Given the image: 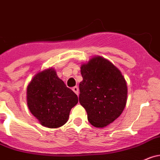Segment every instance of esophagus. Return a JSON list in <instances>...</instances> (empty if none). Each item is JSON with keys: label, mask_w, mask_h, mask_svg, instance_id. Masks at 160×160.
Masks as SVG:
<instances>
[{"label": "esophagus", "mask_w": 160, "mask_h": 160, "mask_svg": "<svg viewBox=\"0 0 160 160\" xmlns=\"http://www.w3.org/2000/svg\"><path fill=\"white\" fill-rule=\"evenodd\" d=\"M72 90L74 91V92H75V93L77 94V95H78V94H79V89H78V88L77 87V86H74V87H73Z\"/></svg>", "instance_id": "esophagus-1"}]
</instances>
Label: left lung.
<instances>
[{
	"mask_svg": "<svg viewBox=\"0 0 160 160\" xmlns=\"http://www.w3.org/2000/svg\"><path fill=\"white\" fill-rule=\"evenodd\" d=\"M81 74L83 80L79 83V102L93 127H106L121 115L126 107V79L112 62L100 56L82 63Z\"/></svg>",
	"mask_w": 160,
	"mask_h": 160,
	"instance_id": "8db88e82",
	"label": "left lung"
}]
</instances>
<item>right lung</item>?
Listing matches in <instances>:
<instances>
[{"mask_svg":"<svg viewBox=\"0 0 160 160\" xmlns=\"http://www.w3.org/2000/svg\"><path fill=\"white\" fill-rule=\"evenodd\" d=\"M78 102L77 95L57 76L54 68L38 72L27 87L29 110L48 128H59L69 118L71 108Z\"/></svg>","mask_w":160,"mask_h":160,"instance_id":"1","label":"right lung"}]
</instances>
